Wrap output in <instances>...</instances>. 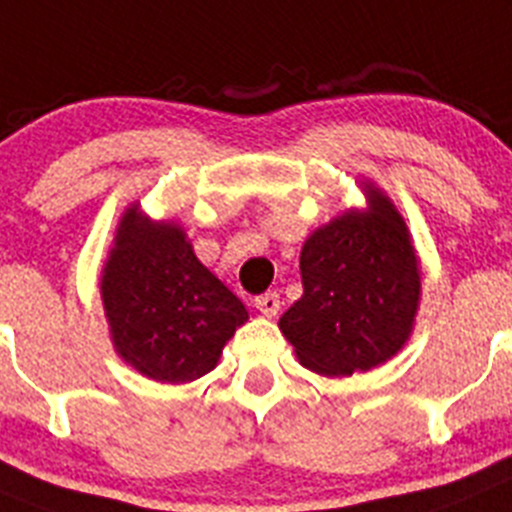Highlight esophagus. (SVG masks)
Instances as JSON below:
<instances>
[{"label":"esophagus","mask_w":512,"mask_h":512,"mask_svg":"<svg viewBox=\"0 0 512 512\" xmlns=\"http://www.w3.org/2000/svg\"><path fill=\"white\" fill-rule=\"evenodd\" d=\"M255 308L262 313V316L273 319L280 308V296L275 293V290H270V293H262V296L255 298Z\"/></svg>","instance_id":"esophagus-1"}]
</instances>
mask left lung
<instances>
[{
    "instance_id": "8db88e82",
    "label": "left lung",
    "mask_w": 512,
    "mask_h": 512,
    "mask_svg": "<svg viewBox=\"0 0 512 512\" xmlns=\"http://www.w3.org/2000/svg\"><path fill=\"white\" fill-rule=\"evenodd\" d=\"M352 209L316 229L301 250L303 296L280 316L301 365L329 377L367 372L403 349L421 301L411 234L393 201L365 186Z\"/></svg>"
}]
</instances>
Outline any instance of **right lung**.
<instances>
[{"mask_svg":"<svg viewBox=\"0 0 512 512\" xmlns=\"http://www.w3.org/2000/svg\"><path fill=\"white\" fill-rule=\"evenodd\" d=\"M101 301L119 357L150 380L191 382L216 367L245 324V303L193 255L178 224L130 206L101 270Z\"/></svg>","mask_w":512,"mask_h":512,"instance_id":"obj_1","label":"right lung"}]
</instances>
